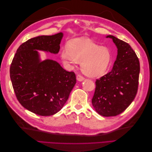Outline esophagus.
<instances>
[{"label":"esophagus","mask_w":152,"mask_h":152,"mask_svg":"<svg viewBox=\"0 0 152 152\" xmlns=\"http://www.w3.org/2000/svg\"><path fill=\"white\" fill-rule=\"evenodd\" d=\"M77 80L78 81L81 82V81L84 80V77H82V75H80L79 74V75H77Z\"/></svg>","instance_id":"esophagus-1"}]
</instances>
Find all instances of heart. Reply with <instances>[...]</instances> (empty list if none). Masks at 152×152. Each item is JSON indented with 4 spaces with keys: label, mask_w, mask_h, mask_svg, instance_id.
<instances>
[{
    "label": "heart",
    "mask_w": 152,
    "mask_h": 152,
    "mask_svg": "<svg viewBox=\"0 0 152 152\" xmlns=\"http://www.w3.org/2000/svg\"><path fill=\"white\" fill-rule=\"evenodd\" d=\"M60 54L63 60L70 65L80 62L82 72L92 77L104 74L113 60L109 48L101 47L85 37L69 40L67 48H63Z\"/></svg>",
    "instance_id": "b5f03b06"
}]
</instances>
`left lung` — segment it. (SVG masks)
I'll use <instances>...</instances> for the list:
<instances>
[{
	"label": "left lung",
	"instance_id": "1",
	"mask_svg": "<svg viewBox=\"0 0 152 152\" xmlns=\"http://www.w3.org/2000/svg\"><path fill=\"white\" fill-rule=\"evenodd\" d=\"M117 48L112 70L96 81L92 104L96 112L104 117L123 112L136 97L139 84L140 65L130 45L113 35H108Z\"/></svg>",
	"mask_w": 152,
	"mask_h": 152
}]
</instances>
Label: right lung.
Returning a JSON list of instances; mask_svg holds the SVG:
<instances>
[{
  "instance_id": "obj_1",
  "label": "right lung",
  "mask_w": 152,
  "mask_h": 152,
  "mask_svg": "<svg viewBox=\"0 0 152 152\" xmlns=\"http://www.w3.org/2000/svg\"><path fill=\"white\" fill-rule=\"evenodd\" d=\"M63 36L60 32L30 39L17 49L10 66L14 91L20 103L41 116L60 110L76 84L73 72H67L52 59L40 61L37 50L57 54Z\"/></svg>"
}]
</instances>
